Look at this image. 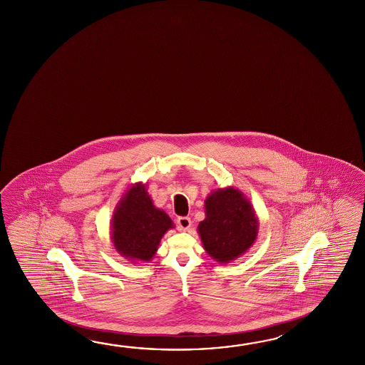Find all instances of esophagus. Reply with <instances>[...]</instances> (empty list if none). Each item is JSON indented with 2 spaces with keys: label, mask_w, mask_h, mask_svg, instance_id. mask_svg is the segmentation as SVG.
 Wrapping results in <instances>:
<instances>
[{
  "label": "esophagus",
  "mask_w": 365,
  "mask_h": 365,
  "mask_svg": "<svg viewBox=\"0 0 365 365\" xmlns=\"http://www.w3.org/2000/svg\"><path fill=\"white\" fill-rule=\"evenodd\" d=\"M177 224H178V227H180V230H183V232H187V230H190V227L192 225V221L190 217H187V216H182V217H178V220H177Z\"/></svg>",
  "instance_id": "obj_1"
}]
</instances>
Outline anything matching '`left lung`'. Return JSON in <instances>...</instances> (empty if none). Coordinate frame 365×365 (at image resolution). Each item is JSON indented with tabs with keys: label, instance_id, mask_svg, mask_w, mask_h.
Returning <instances> with one entry per match:
<instances>
[{
	"label": "left lung",
	"instance_id": "left-lung-1",
	"mask_svg": "<svg viewBox=\"0 0 365 365\" xmlns=\"http://www.w3.org/2000/svg\"><path fill=\"white\" fill-rule=\"evenodd\" d=\"M258 227L251 201L238 188L225 187L212 190L205 200V220L197 232L210 257L227 264L251 248Z\"/></svg>",
	"mask_w": 365,
	"mask_h": 365
}]
</instances>
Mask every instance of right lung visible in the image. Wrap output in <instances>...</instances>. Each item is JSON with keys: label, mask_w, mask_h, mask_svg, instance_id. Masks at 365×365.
Segmentation results:
<instances>
[{"label": "right lung", "mask_w": 365, "mask_h": 365, "mask_svg": "<svg viewBox=\"0 0 365 365\" xmlns=\"http://www.w3.org/2000/svg\"><path fill=\"white\" fill-rule=\"evenodd\" d=\"M173 227L167 212L153 203L146 185L138 182L128 187L114 209L110 240L127 261L146 263L155 256L164 234Z\"/></svg>", "instance_id": "add662e5"}]
</instances>
